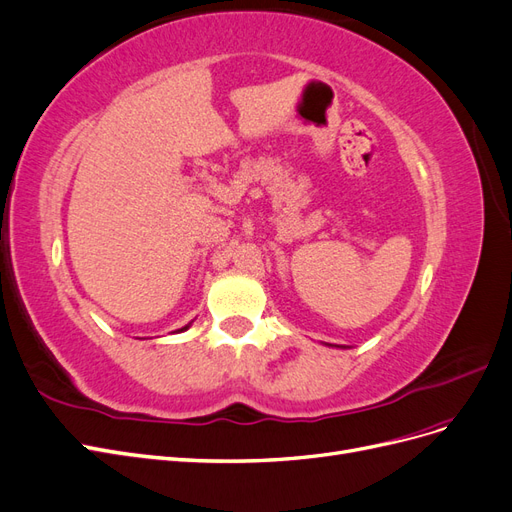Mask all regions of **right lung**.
<instances>
[{
  "mask_svg": "<svg viewBox=\"0 0 512 512\" xmlns=\"http://www.w3.org/2000/svg\"><path fill=\"white\" fill-rule=\"evenodd\" d=\"M185 329H188V327H185Z\"/></svg>",
  "mask_w": 512,
  "mask_h": 512,
  "instance_id": "add662e5",
  "label": "right lung"
}]
</instances>
